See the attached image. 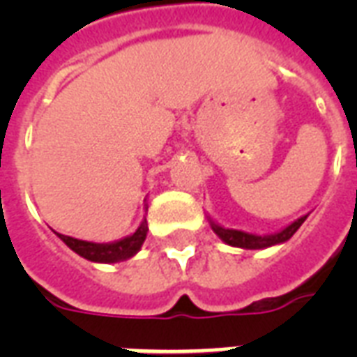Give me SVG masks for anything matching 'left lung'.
<instances>
[{"instance_id":"8db88e82","label":"left lung","mask_w":357,"mask_h":357,"mask_svg":"<svg viewBox=\"0 0 357 357\" xmlns=\"http://www.w3.org/2000/svg\"><path fill=\"white\" fill-rule=\"evenodd\" d=\"M305 218L307 217L298 218L296 222L287 226L283 231H280V234L276 235H271V237H257V235L244 234V231H238V229H224L213 222H211V228L213 231L222 238L226 244H231V246H238V248H246V250H259V248H268V246H272V244L285 243L287 238H291L294 234H296V229L302 226V222H304Z\"/></svg>"}]
</instances>
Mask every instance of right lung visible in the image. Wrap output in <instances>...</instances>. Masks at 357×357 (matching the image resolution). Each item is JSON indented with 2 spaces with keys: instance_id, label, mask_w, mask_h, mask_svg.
I'll use <instances>...</instances> for the list:
<instances>
[{
  "instance_id": "1",
  "label": "right lung",
  "mask_w": 357,
  "mask_h": 357,
  "mask_svg": "<svg viewBox=\"0 0 357 357\" xmlns=\"http://www.w3.org/2000/svg\"><path fill=\"white\" fill-rule=\"evenodd\" d=\"M146 234H148V226L142 224L133 235H129V237L113 244L86 243V241H79V238L68 237V235H57L66 246H70L75 254H79L85 259L96 261V263H114V261L128 259V257L137 254L142 243H144Z\"/></svg>"
}]
</instances>
